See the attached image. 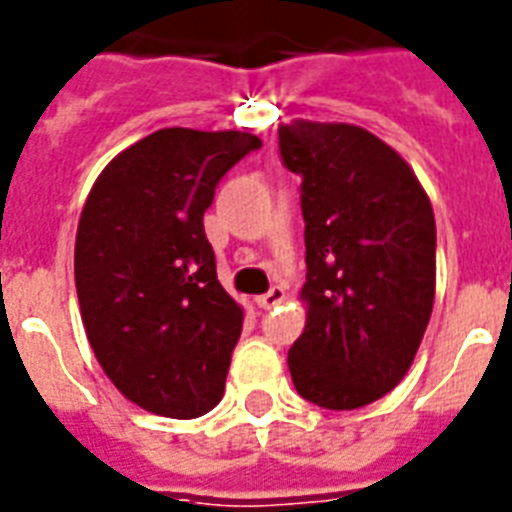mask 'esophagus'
<instances>
[{
	"mask_svg": "<svg viewBox=\"0 0 512 512\" xmlns=\"http://www.w3.org/2000/svg\"><path fill=\"white\" fill-rule=\"evenodd\" d=\"M282 300H284V287H271V290L265 292V295H260L255 303L260 308H273V306H279Z\"/></svg>",
	"mask_w": 512,
	"mask_h": 512,
	"instance_id": "1",
	"label": "esophagus"
}]
</instances>
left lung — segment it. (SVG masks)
<instances>
[{"label":"left lung","mask_w":512,"mask_h":512,"mask_svg":"<svg viewBox=\"0 0 512 512\" xmlns=\"http://www.w3.org/2000/svg\"><path fill=\"white\" fill-rule=\"evenodd\" d=\"M279 155L300 182L306 327L290 346L308 403L354 411L411 368L435 303V214L411 166L349 123L295 120Z\"/></svg>","instance_id":"obj_1"}]
</instances>
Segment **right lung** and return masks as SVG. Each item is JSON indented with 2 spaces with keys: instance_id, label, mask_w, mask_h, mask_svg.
Masks as SVG:
<instances>
[{
  "instance_id": "right-lung-1",
  "label": "right lung",
  "mask_w": 512,
  "mask_h": 512,
  "mask_svg": "<svg viewBox=\"0 0 512 512\" xmlns=\"http://www.w3.org/2000/svg\"><path fill=\"white\" fill-rule=\"evenodd\" d=\"M260 147L241 131L161 128L109 161L85 201L74 244L85 333L144 411L195 419L222 400L244 311L217 279L204 212Z\"/></svg>"
}]
</instances>
